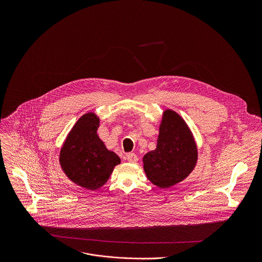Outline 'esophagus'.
<instances>
[{
	"instance_id": "esophagus-1",
	"label": "esophagus",
	"mask_w": 262,
	"mask_h": 262,
	"mask_svg": "<svg viewBox=\"0 0 262 262\" xmlns=\"http://www.w3.org/2000/svg\"><path fill=\"white\" fill-rule=\"evenodd\" d=\"M127 160L129 162H131V163H135V162L138 161V157H137V155L135 153H129L127 155Z\"/></svg>"
}]
</instances>
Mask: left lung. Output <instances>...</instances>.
Listing matches in <instances>:
<instances>
[{"mask_svg":"<svg viewBox=\"0 0 262 262\" xmlns=\"http://www.w3.org/2000/svg\"><path fill=\"white\" fill-rule=\"evenodd\" d=\"M196 159V145L186 122L178 113L164 111L156 149L143 157L147 179L161 188L172 187L192 171Z\"/></svg>","mask_w":262,"mask_h":262,"instance_id":"1","label":"left lung"}]
</instances>
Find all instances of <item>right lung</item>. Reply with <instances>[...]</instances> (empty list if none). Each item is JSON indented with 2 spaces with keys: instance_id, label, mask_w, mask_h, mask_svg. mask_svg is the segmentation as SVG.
Segmentation results:
<instances>
[{
  "instance_id": "1",
  "label": "right lung",
  "mask_w": 262,
  "mask_h": 262,
  "mask_svg": "<svg viewBox=\"0 0 262 262\" xmlns=\"http://www.w3.org/2000/svg\"><path fill=\"white\" fill-rule=\"evenodd\" d=\"M100 120L94 113L81 116L60 150L59 162L68 178L79 187L98 189L112 174L120 157L107 149L97 130Z\"/></svg>"
}]
</instances>
